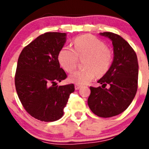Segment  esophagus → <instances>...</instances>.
Returning a JSON list of instances; mask_svg holds the SVG:
<instances>
[{
	"instance_id": "34e87169",
	"label": "esophagus",
	"mask_w": 149,
	"mask_h": 149,
	"mask_svg": "<svg viewBox=\"0 0 149 149\" xmlns=\"http://www.w3.org/2000/svg\"><path fill=\"white\" fill-rule=\"evenodd\" d=\"M81 87V86H80V85H77V84H75V85H74V89H75L76 90L79 89Z\"/></svg>"
}]
</instances>
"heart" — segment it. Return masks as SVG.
<instances>
[{"label":"heart","mask_w":149,"mask_h":149,"mask_svg":"<svg viewBox=\"0 0 149 149\" xmlns=\"http://www.w3.org/2000/svg\"><path fill=\"white\" fill-rule=\"evenodd\" d=\"M74 48L64 46L58 54V60L66 72L76 68L79 58H87L84 63L86 69L77 70L68 77L69 81L84 85L94 80L97 75H104L112 63V53L101 40L92 35H83L73 41Z\"/></svg>","instance_id":"obj_1"}]
</instances>
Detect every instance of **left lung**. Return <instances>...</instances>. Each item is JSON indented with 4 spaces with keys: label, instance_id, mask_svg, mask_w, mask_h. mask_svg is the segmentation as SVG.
Here are the masks:
<instances>
[{
    "label": "left lung",
    "instance_id": "1",
    "mask_svg": "<svg viewBox=\"0 0 149 149\" xmlns=\"http://www.w3.org/2000/svg\"><path fill=\"white\" fill-rule=\"evenodd\" d=\"M113 46V60L109 70L98 83L101 86H90L88 105L93 113L108 118L122 113L134 100L137 91L138 65L135 51L122 36L110 32L100 33ZM108 84L110 87L105 86Z\"/></svg>",
    "mask_w": 149,
    "mask_h": 149
}]
</instances>
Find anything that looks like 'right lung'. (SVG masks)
<instances>
[{"label": "right lung", "instance_id": "right-lung-1", "mask_svg": "<svg viewBox=\"0 0 149 149\" xmlns=\"http://www.w3.org/2000/svg\"><path fill=\"white\" fill-rule=\"evenodd\" d=\"M66 36L65 33L42 34L26 46L18 57L15 77L17 94L26 111L42 122L60 119L74 91L73 84L56 85L67 77L58 60Z\"/></svg>", "mask_w": 149, "mask_h": 149}]
</instances>
